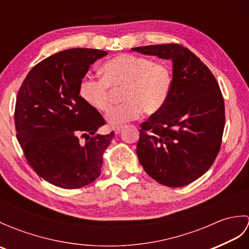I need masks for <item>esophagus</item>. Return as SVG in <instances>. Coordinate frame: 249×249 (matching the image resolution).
<instances>
[{"label":"esophagus","mask_w":249,"mask_h":249,"mask_svg":"<svg viewBox=\"0 0 249 249\" xmlns=\"http://www.w3.org/2000/svg\"><path fill=\"white\" fill-rule=\"evenodd\" d=\"M122 129H123V126H115V127H113V131L115 134H120Z\"/></svg>","instance_id":"34e87169"}]
</instances>
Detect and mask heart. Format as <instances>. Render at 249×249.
Instances as JSON below:
<instances>
[{
    "label": "heart",
    "mask_w": 249,
    "mask_h": 249,
    "mask_svg": "<svg viewBox=\"0 0 249 249\" xmlns=\"http://www.w3.org/2000/svg\"><path fill=\"white\" fill-rule=\"evenodd\" d=\"M103 79L83 77L79 82V95L83 102L100 112L110 104V89H124V103L109 109L106 120L111 125L135 120L144 112L155 114L170 96L173 76L165 62H154L145 56L120 54L100 67Z\"/></svg>",
    "instance_id": "heart-1"
}]
</instances>
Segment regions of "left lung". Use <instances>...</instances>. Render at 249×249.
Instances as JSON below:
<instances>
[{"mask_svg": "<svg viewBox=\"0 0 249 249\" xmlns=\"http://www.w3.org/2000/svg\"><path fill=\"white\" fill-rule=\"evenodd\" d=\"M172 61L173 83L163 108L139 129L137 155L145 172L169 187L196 181L213 165L225 128V103L215 77L178 44L131 49Z\"/></svg>", "mask_w": 249, "mask_h": 249, "instance_id": "1", "label": "left lung"}]
</instances>
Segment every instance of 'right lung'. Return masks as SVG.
I'll list each match as a JSON object with an SVG mask.
<instances>
[{
	"label": "right lung",
	"mask_w": 249,
	"mask_h": 249,
	"mask_svg": "<svg viewBox=\"0 0 249 249\" xmlns=\"http://www.w3.org/2000/svg\"><path fill=\"white\" fill-rule=\"evenodd\" d=\"M107 54L88 48L60 51L32 68L20 87L16 136L29 165L57 187L80 188L100 176L114 133H96L105 120L83 102L78 88L89 65Z\"/></svg>",
	"instance_id": "add662e5"
}]
</instances>
